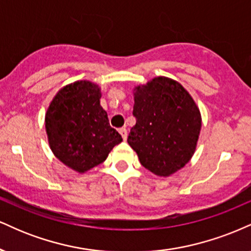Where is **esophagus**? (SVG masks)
<instances>
[{
    "mask_svg": "<svg viewBox=\"0 0 251 251\" xmlns=\"http://www.w3.org/2000/svg\"><path fill=\"white\" fill-rule=\"evenodd\" d=\"M120 134L121 135H122V138H123V140H126V136H128V131H126V128H121L120 129Z\"/></svg>",
    "mask_w": 251,
    "mask_h": 251,
    "instance_id": "obj_1",
    "label": "esophagus"
}]
</instances>
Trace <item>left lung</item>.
Here are the masks:
<instances>
[{"mask_svg":"<svg viewBox=\"0 0 251 251\" xmlns=\"http://www.w3.org/2000/svg\"><path fill=\"white\" fill-rule=\"evenodd\" d=\"M136 125L128 143L141 164L158 176H169L189 162L201 130V114L187 90L168 77H155L135 88Z\"/></svg>","mask_w":251,"mask_h":251,"instance_id":"left-lung-1","label":"left lung"}]
</instances>
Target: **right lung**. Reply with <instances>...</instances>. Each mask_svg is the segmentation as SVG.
Segmentation results:
<instances>
[{
  "label": "right lung",
  "instance_id": "obj_1",
  "mask_svg": "<svg viewBox=\"0 0 251 251\" xmlns=\"http://www.w3.org/2000/svg\"><path fill=\"white\" fill-rule=\"evenodd\" d=\"M101 90L89 81L66 85L56 94L46 115L50 148L75 172L99 166L122 136L109 125L100 103Z\"/></svg>",
  "mask_w": 251,
  "mask_h": 251
}]
</instances>
